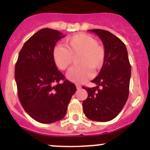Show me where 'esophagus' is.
Returning <instances> with one entry per match:
<instances>
[{
  "instance_id": "esophagus-1",
  "label": "esophagus",
  "mask_w": 150,
  "mask_h": 150,
  "mask_svg": "<svg viewBox=\"0 0 150 150\" xmlns=\"http://www.w3.org/2000/svg\"><path fill=\"white\" fill-rule=\"evenodd\" d=\"M76 87H77V89L81 88V85H79V84H76Z\"/></svg>"
}]
</instances>
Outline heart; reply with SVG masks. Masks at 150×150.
Wrapping results in <instances>:
<instances>
[{
  "mask_svg": "<svg viewBox=\"0 0 150 150\" xmlns=\"http://www.w3.org/2000/svg\"><path fill=\"white\" fill-rule=\"evenodd\" d=\"M66 46L57 45L53 51V59L56 65L65 70L72 64L73 56L81 54L78 58L80 65L68 71L67 77L69 81L81 83L93 75V69H100L105 59V50L92 35L80 33L70 36L65 40Z\"/></svg>",
  "mask_w": 150,
  "mask_h": 150,
  "instance_id": "b5f03b06",
  "label": "heart"
}]
</instances>
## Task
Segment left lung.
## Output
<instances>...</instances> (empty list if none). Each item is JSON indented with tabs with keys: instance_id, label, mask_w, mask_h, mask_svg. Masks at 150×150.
Returning <instances> with one entry per match:
<instances>
[{
	"instance_id": "1",
	"label": "left lung",
	"mask_w": 150,
	"mask_h": 150,
	"mask_svg": "<svg viewBox=\"0 0 150 150\" xmlns=\"http://www.w3.org/2000/svg\"><path fill=\"white\" fill-rule=\"evenodd\" d=\"M88 31L102 41L105 59L99 75L91 81L97 86L83 87L88 93L83 102V112L93 121H110L120 112L128 97L131 67L128 51L123 42L110 32L100 29Z\"/></svg>"
}]
</instances>
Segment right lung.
I'll use <instances>...</instances> for the list:
<instances>
[{
  "label": "right lung",
  "mask_w": 150,
  "mask_h": 150,
  "mask_svg": "<svg viewBox=\"0 0 150 150\" xmlns=\"http://www.w3.org/2000/svg\"><path fill=\"white\" fill-rule=\"evenodd\" d=\"M64 36L58 30H40L25 42L15 66L20 103L30 117L41 123L62 120L76 91V86L65 80L53 59L56 43Z\"/></svg>",
  "instance_id": "1"
}]
</instances>
